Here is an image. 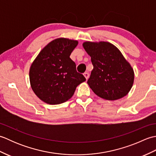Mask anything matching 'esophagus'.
I'll use <instances>...</instances> for the list:
<instances>
[{
    "mask_svg": "<svg viewBox=\"0 0 156 156\" xmlns=\"http://www.w3.org/2000/svg\"><path fill=\"white\" fill-rule=\"evenodd\" d=\"M84 76L85 77V78L87 79V80L88 79V78H89V74H88V72H85L84 74Z\"/></svg>",
    "mask_w": 156,
    "mask_h": 156,
    "instance_id": "34e87169",
    "label": "esophagus"
}]
</instances>
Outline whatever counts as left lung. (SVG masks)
<instances>
[{"mask_svg": "<svg viewBox=\"0 0 156 156\" xmlns=\"http://www.w3.org/2000/svg\"><path fill=\"white\" fill-rule=\"evenodd\" d=\"M93 65L87 83L98 97L115 101L127 95L133 87V69L121 51L108 41L82 44Z\"/></svg>", "mask_w": 156, "mask_h": 156, "instance_id": "1", "label": "left lung"}]
</instances>
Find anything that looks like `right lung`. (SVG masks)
<instances>
[{
	"label": "right lung",
	"instance_id": "add662e5",
	"mask_svg": "<svg viewBox=\"0 0 156 156\" xmlns=\"http://www.w3.org/2000/svg\"><path fill=\"white\" fill-rule=\"evenodd\" d=\"M78 44V41L74 39H55L41 49L31 64V88L45 103L58 105L66 102L74 95L76 87L86 81L69 58Z\"/></svg>",
	"mask_w": 156,
	"mask_h": 156
}]
</instances>
